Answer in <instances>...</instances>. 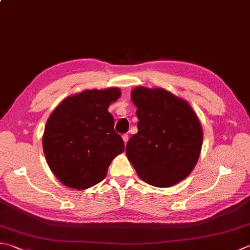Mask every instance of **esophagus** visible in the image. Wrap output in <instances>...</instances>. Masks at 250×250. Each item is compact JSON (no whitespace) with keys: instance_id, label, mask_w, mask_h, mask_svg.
<instances>
[{"instance_id":"obj_1","label":"esophagus","mask_w":250,"mask_h":250,"mask_svg":"<svg viewBox=\"0 0 250 250\" xmlns=\"http://www.w3.org/2000/svg\"><path fill=\"white\" fill-rule=\"evenodd\" d=\"M122 140H124L125 144H126V143H128V141H129V135L128 134H124V135H122Z\"/></svg>"}]
</instances>
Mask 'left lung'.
I'll list each match as a JSON object with an SVG mask.
<instances>
[{"mask_svg":"<svg viewBox=\"0 0 250 250\" xmlns=\"http://www.w3.org/2000/svg\"><path fill=\"white\" fill-rule=\"evenodd\" d=\"M138 133L125 147L136 173L156 188H169L184 180L196 165L203 130L187 102L164 89L135 87Z\"/></svg>","mask_w":250,"mask_h":250,"instance_id":"1","label":"left lung"}]
</instances>
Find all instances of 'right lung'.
Instances as JSON below:
<instances>
[{"mask_svg": "<svg viewBox=\"0 0 250 250\" xmlns=\"http://www.w3.org/2000/svg\"><path fill=\"white\" fill-rule=\"evenodd\" d=\"M120 94L117 87L86 90L67 97L52 112L43 149L48 167L63 185L84 189L100 183L111 160L125 150L108 111Z\"/></svg>", "mask_w": 250, "mask_h": 250, "instance_id": "right-lung-1", "label": "right lung"}]
</instances>
